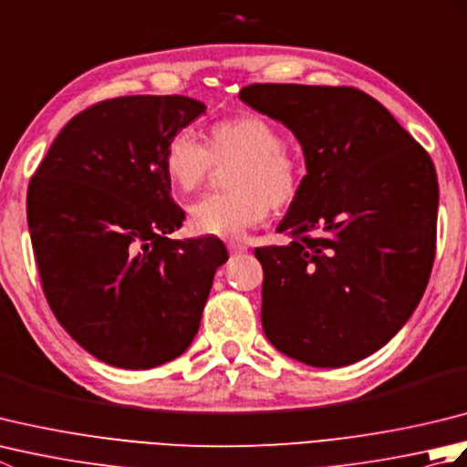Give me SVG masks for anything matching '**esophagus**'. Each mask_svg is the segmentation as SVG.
Instances as JSON below:
<instances>
[{"label": "esophagus", "mask_w": 467, "mask_h": 467, "mask_svg": "<svg viewBox=\"0 0 467 467\" xmlns=\"http://www.w3.org/2000/svg\"><path fill=\"white\" fill-rule=\"evenodd\" d=\"M246 249H249V246H246L244 243H236V241H231V243H228V251H231L233 254L246 253Z\"/></svg>", "instance_id": "1"}]
</instances>
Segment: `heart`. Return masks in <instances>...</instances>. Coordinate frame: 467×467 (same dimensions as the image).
<instances>
[{"label": "heart", "instance_id": "b5f03b06", "mask_svg": "<svg viewBox=\"0 0 467 467\" xmlns=\"http://www.w3.org/2000/svg\"><path fill=\"white\" fill-rule=\"evenodd\" d=\"M236 162L226 176L231 192L204 196L191 206V226L198 234L241 239L269 216V208H289L301 194L303 162L283 144V134L259 114H239L208 126L206 144L181 130L162 154L168 181L178 192L201 188L214 164Z\"/></svg>", "mask_w": 467, "mask_h": 467}]
</instances>
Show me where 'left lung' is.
<instances>
[{
  "label": "left lung",
  "instance_id": "obj_1",
  "mask_svg": "<svg viewBox=\"0 0 467 467\" xmlns=\"http://www.w3.org/2000/svg\"><path fill=\"white\" fill-rule=\"evenodd\" d=\"M239 98L303 146V188L261 246V321L281 353L313 367L351 365L398 333L435 259L438 174L430 154L357 88L251 84Z\"/></svg>",
  "mask_w": 467,
  "mask_h": 467
}]
</instances>
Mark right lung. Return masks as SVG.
Returning <instances> with one entry per match:
<instances>
[{"instance_id":"add662e5","label":"right lung","mask_w":467,"mask_h":467,"mask_svg":"<svg viewBox=\"0 0 467 467\" xmlns=\"http://www.w3.org/2000/svg\"><path fill=\"white\" fill-rule=\"evenodd\" d=\"M206 106L122 96L76 114L27 188V226L49 309L88 353L122 369L172 361L192 343L224 244L172 241L184 211L162 154Z\"/></svg>"}]
</instances>
